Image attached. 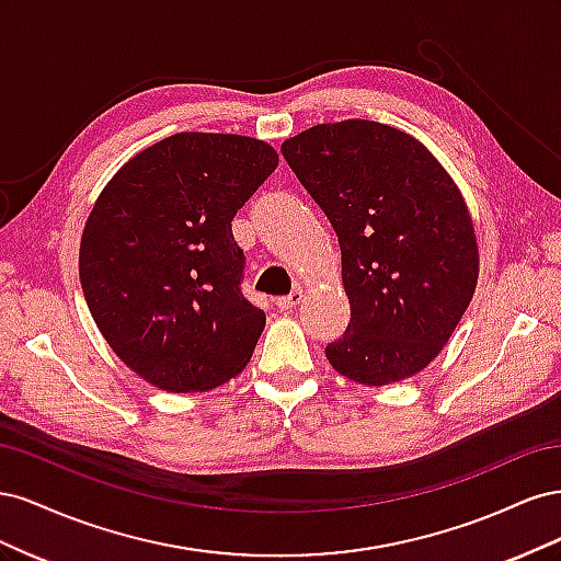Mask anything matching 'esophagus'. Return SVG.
Returning <instances> with one entry per match:
<instances>
[{
    "label": "esophagus",
    "instance_id": "1",
    "mask_svg": "<svg viewBox=\"0 0 561 561\" xmlns=\"http://www.w3.org/2000/svg\"><path fill=\"white\" fill-rule=\"evenodd\" d=\"M301 297H304V293L299 290V287H295V290L287 295V297H278L276 299V307L280 309V311H287V309H295L297 304L301 301Z\"/></svg>",
    "mask_w": 561,
    "mask_h": 561
}]
</instances>
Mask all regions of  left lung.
I'll list each match as a JSON object with an SVG mask.
<instances>
[{"label": "left lung", "mask_w": 561, "mask_h": 561, "mask_svg": "<svg viewBox=\"0 0 561 561\" xmlns=\"http://www.w3.org/2000/svg\"><path fill=\"white\" fill-rule=\"evenodd\" d=\"M339 236L351 322L325 348L339 375L388 386L428 367L474 295L480 248L458 184L400 128L346 118L280 145Z\"/></svg>", "instance_id": "obj_1"}]
</instances>
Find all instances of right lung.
Masks as SVG:
<instances>
[{
  "mask_svg": "<svg viewBox=\"0 0 561 561\" xmlns=\"http://www.w3.org/2000/svg\"><path fill=\"white\" fill-rule=\"evenodd\" d=\"M276 165V149L248 135L175 133L95 198L79 248L83 297L147 383L203 393L250 363L266 316L241 295L231 219Z\"/></svg>",
  "mask_w": 561,
  "mask_h": 561,
  "instance_id": "add662e5",
  "label": "right lung"
}]
</instances>
